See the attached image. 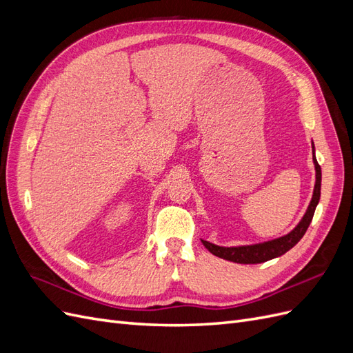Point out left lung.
<instances>
[{"instance_id":"8db88e82","label":"left lung","mask_w":353,"mask_h":353,"mask_svg":"<svg viewBox=\"0 0 353 353\" xmlns=\"http://www.w3.org/2000/svg\"><path fill=\"white\" fill-rule=\"evenodd\" d=\"M312 152H314V165H315V187H314V194L312 200L309 203L306 209V213L303 215L302 221L297 223V227L287 234L284 237L275 239L271 241L258 243V244H250V245H237V248H222V245H216L213 243H209L206 240H201L203 245L212 253L222 258L225 261L237 262V263H262L274 258H279V256L284 254L285 252L290 250L292 248L299 243L311 223L314 213L316 209V205L319 201V196H321V166L318 165L316 157H315V147L312 143Z\"/></svg>"}]
</instances>
